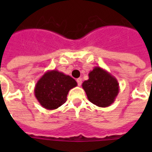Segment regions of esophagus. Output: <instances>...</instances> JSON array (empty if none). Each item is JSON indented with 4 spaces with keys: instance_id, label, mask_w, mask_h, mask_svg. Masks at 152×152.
I'll list each match as a JSON object with an SVG mask.
<instances>
[{
    "instance_id": "34e87169",
    "label": "esophagus",
    "mask_w": 152,
    "mask_h": 152,
    "mask_svg": "<svg viewBox=\"0 0 152 152\" xmlns=\"http://www.w3.org/2000/svg\"><path fill=\"white\" fill-rule=\"evenodd\" d=\"M76 81H77V84H78V86H81V84H82V79H81V78H78V79L76 80Z\"/></svg>"
}]
</instances>
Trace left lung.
I'll use <instances>...</instances> for the list:
<instances>
[{"instance_id": "obj_1", "label": "left lung", "mask_w": 152, "mask_h": 152, "mask_svg": "<svg viewBox=\"0 0 152 152\" xmlns=\"http://www.w3.org/2000/svg\"><path fill=\"white\" fill-rule=\"evenodd\" d=\"M82 88L89 101L100 107L112 105L120 91L116 78L100 66L89 72V79L83 82Z\"/></svg>"}]
</instances>
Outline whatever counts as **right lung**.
Listing matches in <instances>:
<instances>
[{"label": "right lung", "instance_id": "obj_1", "mask_svg": "<svg viewBox=\"0 0 152 152\" xmlns=\"http://www.w3.org/2000/svg\"><path fill=\"white\" fill-rule=\"evenodd\" d=\"M76 86L77 83L72 77L58 70H51L38 80L34 94L44 108L54 110L66 102L69 90Z\"/></svg>", "mask_w": 152, "mask_h": 152}]
</instances>
